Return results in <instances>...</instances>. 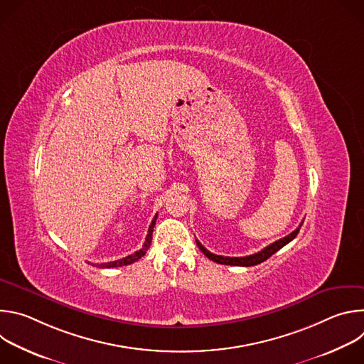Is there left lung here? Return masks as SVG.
Returning a JSON list of instances; mask_svg holds the SVG:
<instances>
[{"label": "left lung", "instance_id": "1", "mask_svg": "<svg viewBox=\"0 0 364 364\" xmlns=\"http://www.w3.org/2000/svg\"><path fill=\"white\" fill-rule=\"evenodd\" d=\"M301 225H302V223H301ZM301 225H299L292 233H289L288 236H285V237H282V239H279V240L271 243L269 246L264 247L261 252L249 255V256H240V257H230V256L215 255V253L207 250L197 239H196V242H197L198 249H200L207 257H209L210 261H213V262H218V264H222V265H233V267H253V265L265 262L267 259L271 257L275 252H278L281 247H284V246L288 245L292 239H295V236L298 235V232H299V229H301Z\"/></svg>", "mask_w": 364, "mask_h": 364}]
</instances>
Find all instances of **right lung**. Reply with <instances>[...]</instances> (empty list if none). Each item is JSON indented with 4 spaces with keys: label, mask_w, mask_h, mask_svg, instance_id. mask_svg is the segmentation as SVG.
<instances>
[{
    "label": "right lung",
    "mask_w": 364,
    "mask_h": 364,
    "mask_svg": "<svg viewBox=\"0 0 364 364\" xmlns=\"http://www.w3.org/2000/svg\"><path fill=\"white\" fill-rule=\"evenodd\" d=\"M157 216H159V215L154 216V219H152V222H151V225H149V228H148V233H146L145 242H144V245H142V247H141L139 250H136L135 253L128 255V256H125V257H122V259H118V261L105 262V264H97L96 267H97V268H118V267H127V265H131V264L136 262L139 257H142V256L146 253V250H148V247H149V245H151V240H152V230H154V226H155V220H157Z\"/></svg>",
    "instance_id": "right-lung-1"
}]
</instances>
